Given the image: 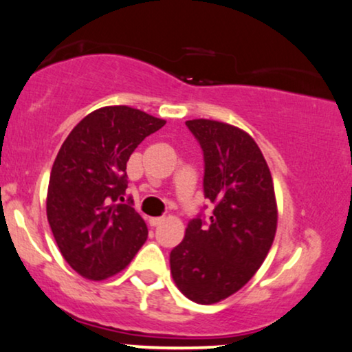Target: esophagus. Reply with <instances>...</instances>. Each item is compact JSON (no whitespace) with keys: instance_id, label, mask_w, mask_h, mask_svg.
<instances>
[{"instance_id":"1","label":"esophagus","mask_w":352,"mask_h":352,"mask_svg":"<svg viewBox=\"0 0 352 352\" xmlns=\"http://www.w3.org/2000/svg\"><path fill=\"white\" fill-rule=\"evenodd\" d=\"M162 221H164V219H162V217H155V219H150V225L151 226H160Z\"/></svg>"}]
</instances>
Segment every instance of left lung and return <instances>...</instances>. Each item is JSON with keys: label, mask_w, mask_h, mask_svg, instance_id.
<instances>
[{"label": "left lung", "mask_w": 352, "mask_h": 352, "mask_svg": "<svg viewBox=\"0 0 352 352\" xmlns=\"http://www.w3.org/2000/svg\"><path fill=\"white\" fill-rule=\"evenodd\" d=\"M204 153L209 225L190 220L170 252V273L186 298L212 305L242 289L273 245L277 206L270 167L249 133L226 122L186 121Z\"/></svg>", "instance_id": "1"}]
</instances>
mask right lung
<instances>
[{
  "label": "right lung",
  "mask_w": 352,
  "mask_h": 352,
  "mask_svg": "<svg viewBox=\"0 0 352 352\" xmlns=\"http://www.w3.org/2000/svg\"><path fill=\"white\" fill-rule=\"evenodd\" d=\"M164 120L126 105L89 113L65 138L49 178L46 212L60 254L91 280L115 276L131 263L148 228L124 199L126 164Z\"/></svg>",
  "instance_id": "1"
}]
</instances>
